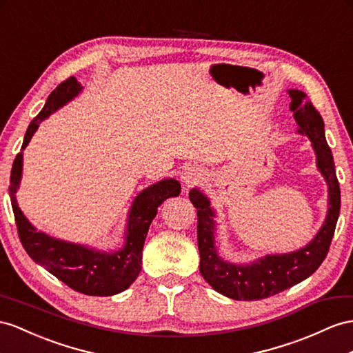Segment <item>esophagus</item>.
Instances as JSON below:
<instances>
[{
	"label": "esophagus",
	"mask_w": 353,
	"mask_h": 353,
	"mask_svg": "<svg viewBox=\"0 0 353 353\" xmlns=\"http://www.w3.org/2000/svg\"><path fill=\"white\" fill-rule=\"evenodd\" d=\"M203 171L198 167H188L182 173V183L185 188H194L203 180Z\"/></svg>",
	"instance_id": "esophagus-1"
}]
</instances>
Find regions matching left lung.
<instances>
[{"label": "left lung", "mask_w": 353, "mask_h": 353, "mask_svg": "<svg viewBox=\"0 0 353 353\" xmlns=\"http://www.w3.org/2000/svg\"><path fill=\"white\" fill-rule=\"evenodd\" d=\"M291 97L289 110L294 112L298 134L312 141L316 167L328 186V210L318 234L301 249L289 254L261 256L248 264H236L223 259L216 248V212L209 196L198 188H192L189 200L196 209L198 250L200 273L216 292L239 301H254L276 295L285 289L303 282L319 268L328 254L340 214V186L331 149L325 139L323 121L303 90L288 89Z\"/></svg>", "instance_id": "left-lung-1"}]
</instances>
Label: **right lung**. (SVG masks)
<instances>
[{
  "label": "right lung",
  "mask_w": 353,
  "mask_h": 353,
  "mask_svg": "<svg viewBox=\"0 0 353 353\" xmlns=\"http://www.w3.org/2000/svg\"><path fill=\"white\" fill-rule=\"evenodd\" d=\"M82 90L83 86L74 77H70L49 95L43 110L34 117L25 132L21 152L16 155L12 167L8 194L21 243L34 263L46 268L50 274L77 292L108 296L123 292L137 279L150 223L158 213V207L167 198L180 194V183L176 179H162L137 194L126 214L123 246L121 249L99 250L37 231L26 219L16 200V192L22 180L23 149L28 146L39 125L58 108L79 97Z\"/></svg>",
  "instance_id": "right-lung-1"
}]
</instances>
